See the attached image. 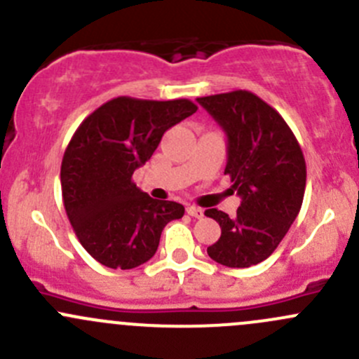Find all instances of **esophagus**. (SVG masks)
Returning <instances> with one entry per match:
<instances>
[{"mask_svg":"<svg viewBox=\"0 0 359 359\" xmlns=\"http://www.w3.org/2000/svg\"><path fill=\"white\" fill-rule=\"evenodd\" d=\"M186 212L189 213L191 217H194V219H201L203 213H205V212H203V210L200 208V206H194V205H189V206H187Z\"/></svg>","mask_w":359,"mask_h":359,"instance_id":"esophagus-1","label":"esophagus"}]
</instances>
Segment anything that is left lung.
<instances>
[{
    "label": "left lung",
    "instance_id": "8db88e82",
    "mask_svg": "<svg viewBox=\"0 0 359 359\" xmlns=\"http://www.w3.org/2000/svg\"><path fill=\"white\" fill-rule=\"evenodd\" d=\"M227 135L231 189L241 198L236 217L208 208L220 238L206 248L227 267H250L266 260L299 215L306 191V159L281 114L248 90L200 97Z\"/></svg>",
    "mask_w": 359,
    "mask_h": 359
}]
</instances>
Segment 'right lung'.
Returning <instances> with one entry per match:
<instances>
[{
    "instance_id": "obj_1",
    "label": "right lung",
    "mask_w": 359,
    "mask_h": 359,
    "mask_svg": "<svg viewBox=\"0 0 359 359\" xmlns=\"http://www.w3.org/2000/svg\"><path fill=\"white\" fill-rule=\"evenodd\" d=\"M187 99L116 97L83 119L60 166L62 201L83 248L111 269H133L156 253L161 231L184 215L175 201L153 200L132 180L163 133L194 114Z\"/></svg>"
}]
</instances>
